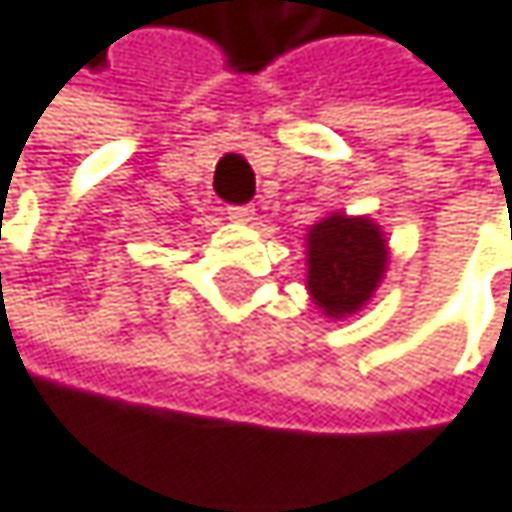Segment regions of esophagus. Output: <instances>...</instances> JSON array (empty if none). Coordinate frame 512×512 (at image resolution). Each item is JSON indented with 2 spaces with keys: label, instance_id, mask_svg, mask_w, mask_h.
I'll list each match as a JSON object with an SVG mask.
<instances>
[{
  "label": "esophagus",
  "instance_id": "1",
  "mask_svg": "<svg viewBox=\"0 0 512 512\" xmlns=\"http://www.w3.org/2000/svg\"><path fill=\"white\" fill-rule=\"evenodd\" d=\"M227 218L236 224H248L254 218V206H227Z\"/></svg>",
  "mask_w": 512,
  "mask_h": 512
}]
</instances>
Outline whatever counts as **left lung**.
<instances>
[{"label":"left lung","mask_w":512,"mask_h":512,"mask_svg":"<svg viewBox=\"0 0 512 512\" xmlns=\"http://www.w3.org/2000/svg\"><path fill=\"white\" fill-rule=\"evenodd\" d=\"M390 264V242L369 215L327 212L306 230V291L333 321L369 306Z\"/></svg>","instance_id":"left-lung-1"}]
</instances>
